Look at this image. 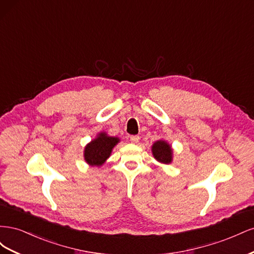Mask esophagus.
I'll use <instances>...</instances> for the list:
<instances>
[{
	"mask_svg": "<svg viewBox=\"0 0 254 254\" xmlns=\"http://www.w3.org/2000/svg\"><path fill=\"white\" fill-rule=\"evenodd\" d=\"M139 140H140V136L139 135H131V136H130V141H131L134 144H136L137 142H139Z\"/></svg>",
	"mask_w": 254,
	"mask_h": 254,
	"instance_id": "34e87169",
	"label": "esophagus"
}]
</instances>
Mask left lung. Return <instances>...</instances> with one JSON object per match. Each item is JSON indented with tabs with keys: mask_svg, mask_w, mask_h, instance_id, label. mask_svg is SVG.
<instances>
[{
	"mask_svg": "<svg viewBox=\"0 0 254 254\" xmlns=\"http://www.w3.org/2000/svg\"><path fill=\"white\" fill-rule=\"evenodd\" d=\"M152 156L158 162L162 164H171L173 162L174 150L172 145L165 140L156 141L151 146Z\"/></svg>",
	"mask_w": 254,
	"mask_h": 254,
	"instance_id": "1",
	"label": "left lung"
}]
</instances>
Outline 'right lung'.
Listing matches in <instances>:
<instances>
[{"mask_svg":"<svg viewBox=\"0 0 254 254\" xmlns=\"http://www.w3.org/2000/svg\"><path fill=\"white\" fill-rule=\"evenodd\" d=\"M120 137L110 136L105 131L97 133L95 139L86 145L83 159L90 166L101 167L111 156L112 149L120 143Z\"/></svg>","mask_w":254,"mask_h":254,"instance_id":"1","label":"right lung"}]
</instances>
